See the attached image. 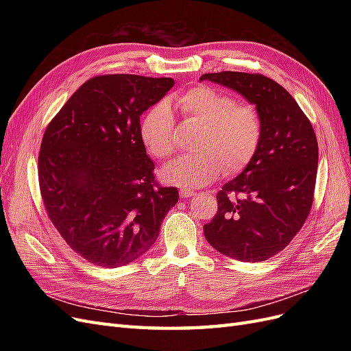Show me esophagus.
I'll list each match as a JSON object with an SVG mask.
<instances>
[{
  "mask_svg": "<svg viewBox=\"0 0 351 351\" xmlns=\"http://www.w3.org/2000/svg\"><path fill=\"white\" fill-rule=\"evenodd\" d=\"M193 190H190V189H180V196L182 197H190V196H193Z\"/></svg>",
  "mask_w": 351,
  "mask_h": 351,
  "instance_id": "obj_1",
  "label": "esophagus"
}]
</instances>
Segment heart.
I'll return each instance as SVG.
<instances>
[{
  "label": "heart",
  "instance_id": "1",
  "mask_svg": "<svg viewBox=\"0 0 351 351\" xmlns=\"http://www.w3.org/2000/svg\"><path fill=\"white\" fill-rule=\"evenodd\" d=\"M176 105L187 120H195L202 130L195 147L199 151L180 155L161 169L165 183L178 187H200L214 182L224 169L237 174L256 155L262 139L258 110L237 104L228 93L209 86H196L176 95ZM174 115L161 101L147 111L141 123V139L152 156L164 159L174 151Z\"/></svg>",
  "mask_w": 351,
  "mask_h": 351
}]
</instances>
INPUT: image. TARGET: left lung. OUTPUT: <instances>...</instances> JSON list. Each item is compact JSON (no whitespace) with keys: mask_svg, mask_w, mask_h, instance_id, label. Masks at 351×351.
<instances>
[{"mask_svg":"<svg viewBox=\"0 0 351 351\" xmlns=\"http://www.w3.org/2000/svg\"><path fill=\"white\" fill-rule=\"evenodd\" d=\"M199 80L237 92L262 121L258 152L218 192L205 237L228 258L267 261L291 241L311 212L317 171L313 127L291 95L262 74L206 73Z\"/></svg>","mask_w":351,"mask_h":351,"instance_id":"1","label":"left lung"}]
</instances>
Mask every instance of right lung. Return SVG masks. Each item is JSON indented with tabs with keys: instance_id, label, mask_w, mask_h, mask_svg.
Wrapping results in <instances>:
<instances>
[{
	"instance_id": "right-lung-1",
	"label": "right lung",
	"mask_w": 351,
	"mask_h": 351,
	"mask_svg": "<svg viewBox=\"0 0 351 351\" xmlns=\"http://www.w3.org/2000/svg\"><path fill=\"white\" fill-rule=\"evenodd\" d=\"M173 86L169 77H93L47 127L39 152L45 209L69 246L97 267L139 259L178 202L176 187L155 183L141 139V115Z\"/></svg>"
}]
</instances>
